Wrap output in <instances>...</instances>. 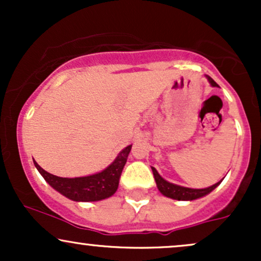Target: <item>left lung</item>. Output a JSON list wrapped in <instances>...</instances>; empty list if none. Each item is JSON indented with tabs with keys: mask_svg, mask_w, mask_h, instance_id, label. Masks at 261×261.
Listing matches in <instances>:
<instances>
[{
	"mask_svg": "<svg viewBox=\"0 0 261 261\" xmlns=\"http://www.w3.org/2000/svg\"><path fill=\"white\" fill-rule=\"evenodd\" d=\"M207 77L208 82L211 83L212 87H218V85L215 82L214 80L211 79L210 76ZM152 172H153V176H154V180L155 184H157L158 190L163 194L164 196L170 197V199H174V200H182V201H187V200H195L199 199V197H202L207 194L211 193L215 188L218 187L221 184V181L216 182L214 184L212 187L205 188V189H190V188H185V187H180V185H176L173 184V182H169L167 180H164L162 176L158 174V172L155 170V168L152 167Z\"/></svg>",
	"mask_w": 261,
	"mask_h": 261,
	"instance_id": "8db88e82",
	"label": "left lung"
}]
</instances>
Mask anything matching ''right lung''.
<instances>
[{
	"label": "right lung",
	"instance_id": "obj_1",
	"mask_svg": "<svg viewBox=\"0 0 261 261\" xmlns=\"http://www.w3.org/2000/svg\"><path fill=\"white\" fill-rule=\"evenodd\" d=\"M133 145L124 148L109 167L97 174L80 178H61L50 174L34 161L43 178L60 194L73 201H99L115 194L119 187V179L127 161Z\"/></svg>",
	"mask_w": 261,
	"mask_h": 261
}]
</instances>
